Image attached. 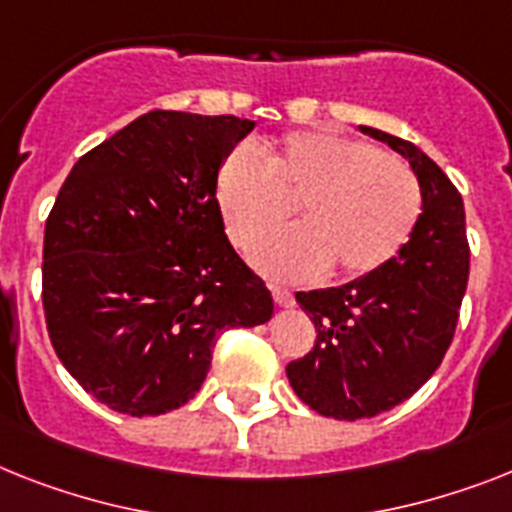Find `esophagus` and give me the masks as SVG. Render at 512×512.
Segmentation results:
<instances>
[{"mask_svg":"<svg viewBox=\"0 0 512 512\" xmlns=\"http://www.w3.org/2000/svg\"><path fill=\"white\" fill-rule=\"evenodd\" d=\"M269 290H272L274 303H277V306L290 308V306H293V303H295V295L290 293V290H285V287H280V285H269Z\"/></svg>","mask_w":512,"mask_h":512,"instance_id":"esophagus-1","label":"esophagus"}]
</instances>
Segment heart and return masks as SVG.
Masks as SVG:
<instances>
[{
    "label": "heart",
    "mask_w": 512,
    "mask_h": 512,
    "mask_svg": "<svg viewBox=\"0 0 512 512\" xmlns=\"http://www.w3.org/2000/svg\"><path fill=\"white\" fill-rule=\"evenodd\" d=\"M299 204L302 225L274 239ZM217 204L235 246L251 251L261 272L311 280L329 269L350 282L390 264L421 217L413 170L361 138L322 130L285 135L264 151L238 146L217 172Z\"/></svg>",
    "instance_id": "heart-1"
}]
</instances>
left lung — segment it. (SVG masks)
<instances>
[{"instance_id": "obj_1", "label": "left lung", "mask_w": 512, "mask_h": 512, "mask_svg": "<svg viewBox=\"0 0 512 512\" xmlns=\"http://www.w3.org/2000/svg\"><path fill=\"white\" fill-rule=\"evenodd\" d=\"M361 130L411 162L424 211L403 251L379 272L295 295L316 342L287 363V379L308 408L345 421L390 411L437 371L458 327L471 266L466 209L450 177L411 141Z\"/></svg>"}]
</instances>
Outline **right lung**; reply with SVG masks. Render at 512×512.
Listing matches in <instances>:
<instances>
[{"mask_svg": "<svg viewBox=\"0 0 512 512\" xmlns=\"http://www.w3.org/2000/svg\"><path fill=\"white\" fill-rule=\"evenodd\" d=\"M251 120L154 112L83 154L44 230L54 353L112 411L162 416L206 379L219 335L272 319V293L225 235L219 164Z\"/></svg>", "mask_w": 512, "mask_h": 512, "instance_id": "1", "label": "right lung"}]
</instances>
